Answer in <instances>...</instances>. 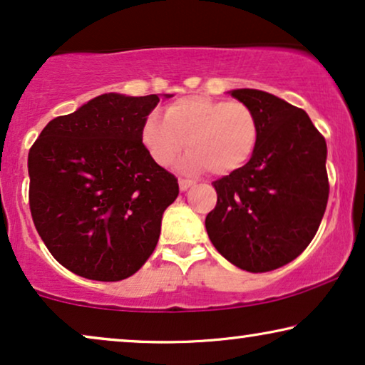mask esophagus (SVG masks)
Returning a JSON list of instances; mask_svg holds the SVG:
<instances>
[{
	"instance_id": "obj_1",
	"label": "esophagus",
	"mask_w": 365,
	"mask_h": 365,
	"mask_svg": "<svg viewBox=\"0 0 365 365\" xmlns=\"http://www.w3.org/2000/svg\"><path fill=\"white\" fill-rule=\"evenodd\" d=\"M192 186L194 181H191V179H179V189H181V191H187V189Z\"/></svg>"
}]
</instances>
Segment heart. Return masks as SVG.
I'll return each mask as SVG.
<instances>
[{
	"instance_id": "b5f03b06",
	"label": "heart",
	"mask_w": 365,
	"mask_h": 365,
	"mask_svg": "<svg viewBox=\"0 0 365 365\" xmlns=\"http://www.w3.org/2000/svg\"><path fill=\"white\" fill-rule=\"evenodd\" d=\"M141 141L159 166L179 163L186 173L211 169L217 176L236 173L251 161L259 143V121L244 103L209 96H186L164 108V119L149 114L141 126Z\"/></svg>"
}]
</instances>
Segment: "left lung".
I'll use <instances>...</instances> for the list:
<instances>
[{"label":"left lung","mask_w":365,"mask_h":365,"mask_svg":"<svg viewBox=\"0 0 365 365\" xmlns=\"http://www.w3.org/2000/svg\"><path fill=\"white\" fill-rule=\"evenodd\" d=\"M259 121L251 161L212 182L217 204L206 216L207 236L239 269L267 272L309 246L329 197L326 139L304 109L259 89H232Z\"/></svg>","instance_id":"left-lung-1"}]
</instances>
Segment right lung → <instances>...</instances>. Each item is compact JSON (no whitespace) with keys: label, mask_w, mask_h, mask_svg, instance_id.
<instances>
[{"label":"right lung","mask_w":365,"mask_h":365,"mask_svg":"<svg viewBox=\"0 0 365 365\" xmlns=\"http://www.w3.org/2000/svg\"><path fill=\"white\" fill-rule=\"evenodd\" d=\"M158 103V94L104 93L49 121L29 149L33 222L53 257L78 276L121 281L156 247L163 214L179 194L178 179L141 141Z\"/></svg>","instance_id":"obj_1"}]
</instances>
